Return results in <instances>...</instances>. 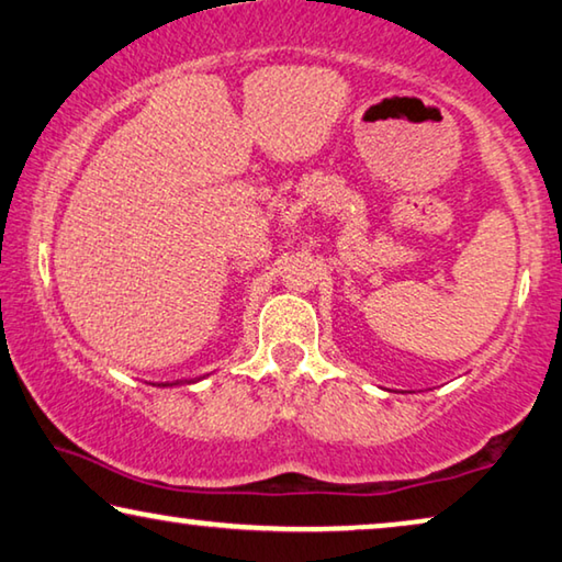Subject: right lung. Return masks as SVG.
I'll use <instances>...</instances> for the list:
<instances>
[{
  "mask_svg": "<svg viewBox=\"0 0 562 562\" xmlns=\"http://www.w3.org/2000/svg\"><path fill=\"white\" fill-rule=\"evenodd\" d=\"M164 386H169V383H164Z\"/></svg>",
  "mask_w": 562,
  "mask_h": 562,
  "instance_id": "1",
  "label": "right lung"
}]
</instances>
